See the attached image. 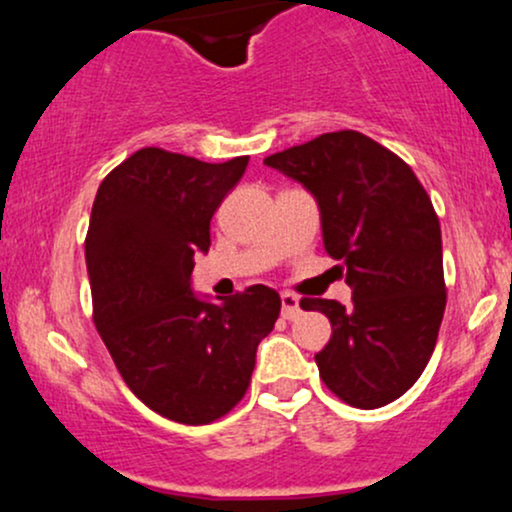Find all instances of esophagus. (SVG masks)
<instances>
[{
	"label": "esophagus",
	"instance_id": "34e87169",
	"mask_svg": "<svg viewBox=\"0 0 512 512\" xmlns=\"http://www.w3.org/2000/svg\"><path fill=\"white\" fill-rule=\"evenodd\" d=\"M281 315H284L286 320H296V317L301 315V301H298V296H293V293H281Z\"/></svg>",
	"mask_w": 512,
	"mask_h": 512
}]
</instances>
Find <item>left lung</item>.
Here are the masks:
<instances>
[{"instance_id":"left-lung-1","label":"left lung","mask_w":512,"mask_h":512,"mask_svg":"<svg viewBox=\"0 0 512 512\" xmlns=\"http://www.w3.org/2000/svg\"><path fill=\"white\" fill-rule=\"evenodd\" d=\"M317 199L322 243L346 269L351 305L303 298L332 322L315 363L342 402L378 409L424 373L445 313L443 243L431 197L407 163L354 132H327L264 158Z\"/></svg>"}]
</instances>
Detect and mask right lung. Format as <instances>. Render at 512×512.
Instances as JSON below:
<instances>
[{
  "instance_id": "1",
  "label": "right lung",
  "mask_w": 512,
  "mask_h": 512,
  "mask_svg": "<svg viewBox=\"0 0 512 512\" xmlns=\"http://www.w3.org/2000/svg\"><path fill=\"white\" fill-rule=\"evenodd\" d=\"M248 161L204 163L146 146L105 175L91 209L96 330L129 390L178 424H211L236 407L281 310L279 293L262 284L223 303L190 289L211 216Z\"/></svg>"
}]
</instances>
